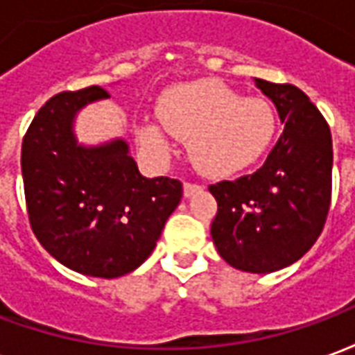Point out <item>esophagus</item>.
Instances as JSON below:
<instances>
[{"instance_id": "esophagus-1", "label": "esophagus", "mask_w": 355, "mask_h": 355, "mask_svg": "<svg viewBox=\"0 0 355 355\" xmlns=\"http://www.w3.org/2000/svg\"><path fill=\"white\" fill-rule=\"evenodd\" d=\"M201 186L200 184H192V182H184V196L186 198H190L196 192H200Z\"/></svg>"}]
</instances>
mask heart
Returning <instances> with one entry per match:
<instances>
[{
    "label": "heart",
    "instance_id": "obj_1",
    "mask_svg": "<svg viewBox=\"0 0 355 355\" xmlns=\"http://www.w3.org/2000/svg\"><path fill=\"white\" fill-rule=\"evenodd\" d=\"M159 125L139 129L140 142L157 159L173 152L171 137L186 140L188 155L203 175L232 177L266 154L277 119L264 98H245L223 81L200 80L165 91L157 104Z\"/></svg>",
    "mask_w": 355,
    "mask_h": 355
}]
</instances>
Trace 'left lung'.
Instances as JSON below:
<instances>
[{
	"label": "left lung",
	"mask_w": 355,
	"mask_h": 355,
	"mask_svg": "<svg viewBox=\"0 0 355 355\" xmlns=\"http://www.w3.org/2000/svg\"><path fill=\"white\" fill-rule=\"evenodd\" d=\"M274 102L283 132L261 169L209 186L218 211L211 236L232 268L270 274L304 257L331 203L333 142L327 121L295 85L254 78Z\"/></svg>",
	"instance_id": "left-lung-1"
}]
</instances>
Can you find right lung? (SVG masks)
I'll use <instances>...</instances> for the list:
<instances>
[{
    "mask_svg": "<svg viewBox=\"0 0 355 355\" xmlns=\"http://www.w3.org/2000/svg\"><path fill=\"white\" fill-rule=\"evenodd\" d=\"M106 98L108 91L93 85L45 102L22 140V178L43 249L78 274L112 279L152 254L182 184L140 175L125 139L80 142L78 114Z\"/></svg>",
    "mask_w": 355,
    "mask_h": 355,
    "instance_id": "1",
    "label": "right lung"
}]
</instances>
